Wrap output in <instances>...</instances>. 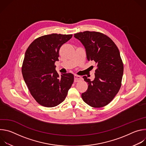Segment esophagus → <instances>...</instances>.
<instances>
[{
	"label": "esophagus",
	"mask_w": 146,
	"mask_h": 146,
	"mask_svg": "<svg viewBox=\"0 0 146 146\" xmlns=\"http://www.w3.org/2000/svg\"><path fill=\"white\" fill-rule=\"evenodd\" d=\"M74 82H78L81 79V77L80 76H78L76 74L74 76Z\"/></svg>",
	"instance_id": "1"
}]
</instances>
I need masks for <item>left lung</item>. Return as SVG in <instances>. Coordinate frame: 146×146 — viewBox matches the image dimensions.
Masks as SVG:
<instances>
[{"label":"left lung","instance_id":"1","mask_svg":"<svg viewBox=\"0 0 146 146\" xmlns=\"http://www.w3.org/2000/svg\"><path fill=\"white\" fill-rule=\"evenodd\" d=\"M84 45L88 60L96 65L95 78L88 82L87 90L81 94L82 100L89 106L100 108L108 105L118 92L123 72V65L119 50L114 41L98 32L84 31L74 35Z\"/></svg>","mask_w":146,"mask_h":146}]
</instances>
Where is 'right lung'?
I'll list each match as a JSON object with an SVG mask.
<instances>
[{"label": "right lung", "mask_w": 146, "mask_h": 146, "mask_svg": "<svg viewBox=\"0 0 146 146\" xmlns=\"http://www.w3.org/2000/svg\"><path fill=\"white\" fill-rule=\"evenodd\" d=\"M72 35L52 33L36 38L27 48L22 73L28 88L40 105L55 107L63 102L74 81L72 73L58 74L55 62L60 47Z\"/></svg>", "instance_id": "obj_1"}]
</instances>
